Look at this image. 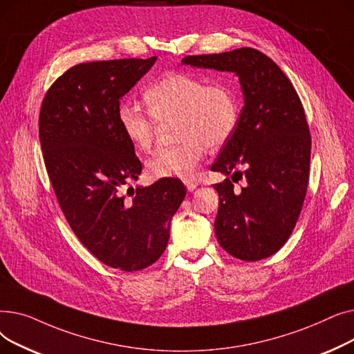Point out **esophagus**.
<instances>
[{"instance_id":"1","label":"esophagus","mask_w":354,"mask_h":354,"mask_svg":"<svg viewBox=\"0 0 354 354\" xmlns=\"http://www.w3.org/2000/svg\"><path fill=\"white\" fill-rule=\"evenodd\" d=\"M183 183H185V187H187V189H188L189 192L195 191V189H196V187H198V182H196V180H194V179H185V180H183Z\"/></svg>"}]
</instances>
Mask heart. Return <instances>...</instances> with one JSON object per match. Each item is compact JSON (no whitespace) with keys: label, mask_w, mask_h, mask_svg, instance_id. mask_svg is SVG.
<instances>
[{"label":"heart","mask_w":354,"mask_h":354,"mask_svg":"<svg viewBox=\"0 0 354 354\" xmlns=\"http://www.w3.org/2000/svg\"><path fill=\"white\" fill-rule=\"evenodd\" d=\"M146 109L130 102L118 107L122 132L136 151L152 149L159 123H174L176 145L163 149L151 162L153 178H192L207 146H224L239 122L241 106L235 87L225 82L209 83L188 73H167L143 95Z\"/></svg>","instance_id":"1"}]
</instances>
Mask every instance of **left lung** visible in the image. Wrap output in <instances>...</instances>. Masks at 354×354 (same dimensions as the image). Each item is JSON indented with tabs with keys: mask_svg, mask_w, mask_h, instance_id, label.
<instances>
[{
	"mask_svg": "<svg viewBox=\"0 0 354 354\" xmlns=\"http://www.w3.org/2000/svg\"><path fill=\"white\" fill-rule=\"evenodd\" d=\"M182 64L232 71L239 79L244 107L211 167L232 174V180L214 185L219 195L215 234L232 257L259 261L287 243L306 198L311 136L301 100L283 70L251 47L188 55ZM235 174L246 178L241 190L233 188Z\"/></svg>",
	"mask_w": 354,
	"mask_h": 354,
	"instance_id": "left-lung-1",
	"label": "left lung"
}]
</instances>
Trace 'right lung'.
I'll list each match as a JSON object with an SVG mask.
<instances>
[{"label": "right lung", "mask_w": 354, "mask_h": 354, "mask_svg": "<svg viewBox=\"0 0 354 354\" xmlns=\"http://www.w3.org/2000/svg\"><path fill=\"white\" fill-rule=\"evenodd\" d=\"M156 59L73 66L46 93L39 119L46 169L70 228L99 261L127 272L158 261L187 195L178 178L123 194L142 163L118 107Z\"/></svg>", "instance_id": "obj_1"}]
</instances>
